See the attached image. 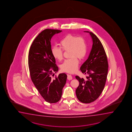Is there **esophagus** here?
<instances>
[{
	"label": "esophagus",
	"mask_w": 132,
	"mask_h": 132,
	"mask_svg": "<svg viewBox=\"0 0 132 132\" xmlns=\"http://www.w3.org/2000/svg\"><path fill=\"white\" fill-rule=\"evenodd\" d=\"M67 79H68L69 80H70L72 79V75H71L70 74H68L67 75Z\"/></svg>",
	"instance_id": "34e87169"
}]
</instances>
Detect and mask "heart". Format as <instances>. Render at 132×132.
I'll return each mask as SVG.
<instances>
[{
	"mask_svg": "<svg viewBox=\"0 0 132 132\" xmlns=\"http://www.w3.org/2000/svg\"><path fill=\"white\" fill-rule=\"evenodd\" d=\"M61 49L53 47L51 49L53 56L60 61L63 58V51H70L71 59L66 60L62 64L61 68L65 72L72 73L76 71L79 64V60L85 58L87 53V45L85 40L81 36H77L69 34L64 36L60 42Z\"/></svg>",
	"mask_w": 132,
	"mask_h": 132,
	"instance_id": "heart-1",
	"label": "heart"
}]
</instances>
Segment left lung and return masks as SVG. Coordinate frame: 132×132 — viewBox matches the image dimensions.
<instances>
[{
  "label": "left lung",
  "mask_w": 132,
  "mask_h": 132,
  "mask_svg": "<svg viewBox=\"0 0 132 132\" xmlns=\"http://www.w3.org/2000/svg\"><path fill=\"white\" fill-rule=\"evenodd\" d=\"M84 32L89 33L93 45L88 58L80 68L81 72L87 76L85 79L75 77L79 82L76 94L80 101L90 103L96 101L103 91L106 81L108 63L105 50L99 39L92 32Z\"/></svg>",
  "instance_id": "8db88e82"
}]
</instances>
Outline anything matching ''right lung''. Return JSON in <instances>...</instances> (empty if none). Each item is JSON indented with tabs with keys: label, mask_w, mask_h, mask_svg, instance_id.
Here are the masks:
<instances>
[{
	"label": "right lung",
	"mask_w": 132,
	"mask_h": 132,
	"mask_svg": "<svg viewBox=\"0 0 132 132\" xmlns=\"http://www.w3.org/2000/svg\"><path fill=\"white\" fill-rule=\"evenodd\" d=\"M61 31L44 30L35 39L29 50L28 67L31 79L40 95L48 103L60 101L67 80V75L64 73L53 78L59 68L51 52V39L54 35Z\"/></svg>",
	"instance_id": "right-lung-1"
}]
</instances>
